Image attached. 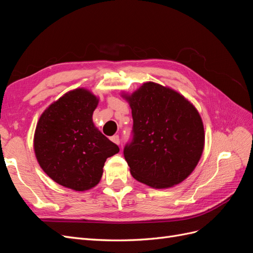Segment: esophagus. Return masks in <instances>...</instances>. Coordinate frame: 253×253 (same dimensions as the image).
Here are the masks:
<instances>
[{
    "label": "esophagus",
    "mask_w": 253,
    "mask_h": 253,
    "mask_svg": "<svg viewBox=\"0 0 253 253\" xmlns=\"http://www.w3.org/2000/svg\"><path fill=\"white\" fill-rule=\"evenodd\" d=\"M111 140H112L114 143H116V144H119V143H120L119 136H118V135H114V136H112V137H111Z\"/></svg>",
    "instance_id": "34e87169"
}]
</instances>
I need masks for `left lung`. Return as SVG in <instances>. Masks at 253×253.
<instances>
[{"mask_svg": "<svg viewBox=\"0 0 253 253\" xmlns=\"http://www.w3.org/2000/svg\"><path fill=\"white\" fill-rule=\"evenodd\" d=\"M122 97L132 109L133 140L124 154L133 177L155 189L185 180L205 145L203 120L195 106L176 90L154 82Z\"/></svg>", "mask_w": 253, "mask_h": 253, "instance_id": "obj_1", "label": "left lung"}]
</instances>
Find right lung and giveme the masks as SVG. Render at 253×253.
<instances>
[{
    "label": "right lung",
    "mask_w": 253,
    "mask_h": 253,
    "mask_svg": "<svg viewBox=\"0 0 253 253\" xmlns=\"http://www.w3.org/2000/svg\"><path fill=\"white\" fill-rule=\"evenodd\" d=\"M98 102L88 89L76 88L52 102L37 124L34 149L38 163L65 188L85 191L97 186L106 158L119 152L118 145L94 125Z\"/></svg>",
    "instance_id": "add662e5"
}]
</instances>
